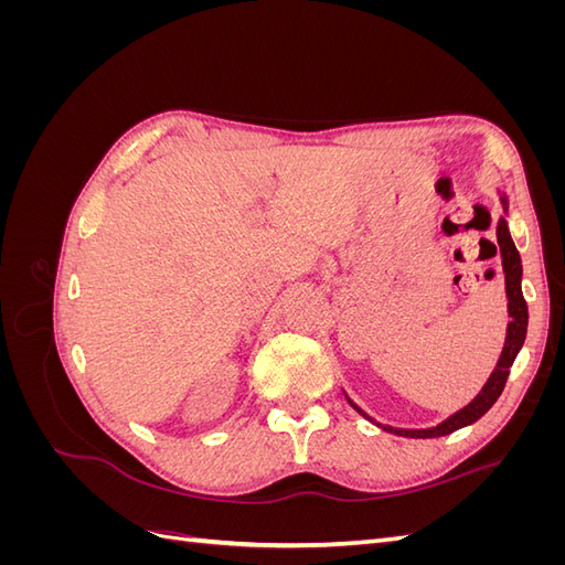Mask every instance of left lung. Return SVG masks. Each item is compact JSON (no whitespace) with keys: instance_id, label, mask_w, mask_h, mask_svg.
<instances>
[{"instance_id":"8db88e82","label":"left lung","mask_w":565,"mask_h":565,"mask_svg":"<svg viewBox=\"0 0 565 565\" xmlns=\"http://www.w3.org/2000/svg\"><path fill=\"white\" fill-rule=\"evenodd\" d=\"M500 202H502V210L504 216H500L498 221V245H500V256H502V270H504V289H507V313H509V322H507V337H504V349L500 353V361L494 365L492 374L488 377V382L483 384V388L478 391V396L465 405L461 409H457L455 415H450L448 419H443L436 426H429V429H398V426H391V424H382L374 419L372 415H367L363 407H358L351 398L349 393L344 391L347 401L351 403V407L355 409L358 415L365 417L367 422H372L374 426H380L382 431H388L393 436H403V438H440V436H448L457 429H465V426L473 424L481 419L488 409L498 403V398L502 396L507 377H509V370L514 365L519 351L525 344V334H527V303L523 299V289H521V280H523V264H521V254L511 241V231H509V200L502 191H498Z\"/></svg>"}]
</instances>
